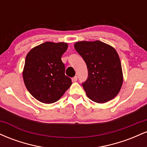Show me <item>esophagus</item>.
<instances>
[{
  "mask_svg": "<svg viewBox=\"0 0 147 147\" xmlns=\"http://www.w3.org/2000/svg\"><path fill=\"white\" fill-rule=\"evenodd\" d=\"M72 82H77V76H75L74 77H72Z\"/></svg>",
  "mask_w": 147,
  "mask_h": 147,
  "instance_id": "1",
  "label": "esophagus"
}]
</instances>
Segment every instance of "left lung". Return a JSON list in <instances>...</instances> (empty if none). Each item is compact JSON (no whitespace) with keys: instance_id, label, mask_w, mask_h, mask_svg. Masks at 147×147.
<instances>
[{"instance_id":"1","label":"left lung","mask_w":147,"mask_h":147,"mask_svg":"<svg viewBox=\"0 0 147 147\" xmlns=\"http://www.w3.org/2000/svg\"><path fill=\"white\" fill-rule=\"evenodd\" d=\"M75 48L87 65L88 75L82 84L88 97L102 104L116 97L122 86L123 75L115 48L99 41L77 42Z\"/></svg>"}]
</instances>
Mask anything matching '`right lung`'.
Listing matches in <instances>:
<instances>
[{
    "label": "right lung",
    "mask_w": 147,
    "mask_h": 147,
    "mask_svg": "<svg viewBox=\"0 0 147 147\" xmlns=\"http://www.w3.org/2000/svg\"><path fill=\"white\" fill-rule=\"evenodd\" d=\"M66 43L45 42L32 49L25 58L23 81L30 93L45 104L56 102L72 84L61 61Z\"/></svg>",
    "instance_id": "right-lung-1"
}]
</instances>
